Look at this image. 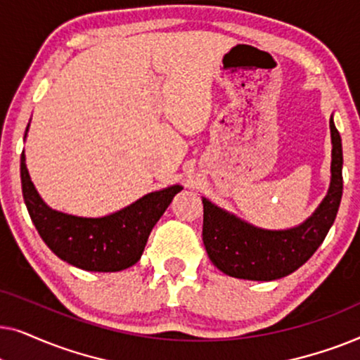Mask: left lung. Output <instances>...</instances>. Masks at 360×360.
Listing matches in <instances>:
<instances>
[{
    "label": "left lung",
    "mask_w": 360,
    "mask_h": 360,
    "mask_svg": "<svg viewBox=\"0 0 360 360\" xmlns=\"http://www.w3.org/2000/svg\"><path fill=\"white\" fill-rule=\"evenodd\" d=\"M331 129V181L313 214L288 229H264L203 198V244L211 262L234 278L270 282L302 267L326 238L342 196V142Z\"/></svg>",
    "instance_id": "obj_1"
}]
</instances>
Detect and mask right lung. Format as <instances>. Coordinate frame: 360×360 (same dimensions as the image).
Segmentation results:
<instances>
[{
	"instance_id": "add662e5",
	"label": "right lung",
	"mask_w": 360,
	"mask_h": 360,
	"mask_svg": "<svg viewBox=\"0 0 360 360\" xmlns=\"http://www.w3.org/2000/svg\"><path fill=\"white\" fill-rule=\"evenodd\" d=\"M26 127L24 141L27 137ZM24 203L47 248L67 264L88 272H120L141 259L149 234L181 185L150 191L126 208L100 218H83L52 210L37 193L21 154Z\"/></svg>"
}]
</instances>
